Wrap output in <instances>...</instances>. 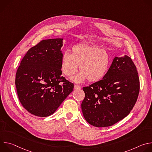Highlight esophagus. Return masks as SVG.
<instances>
[{
    "mask_svg": "<svg viewBox=\"0 0 152 152\" xmlns=\"http://www.w3.org/2000/svg\"><path fill=\"white\" fill-rule=\"evenodd\" d=\"M80 86L79 85H75L74 86V89L75 90H79V89H80Z\"/></svg>",
    "mask_w": 152,
    "mask_h": 152,
    "instance_id": "1",
    "label": "esophagus"
}]
</instances>
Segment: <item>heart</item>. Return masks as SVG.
Listing matches in <instances>:
<instances>
[{"label":"heart","instance_id":"heart-1","mask_svg":"<svg viewBox=\"0 0 152 152\" xmlns=\"http://www.w3.org/2000/svg\"><path fill=\"white\" fill-rule=\"evenodd\" d=\"M110 62V56L105 50L94 45L78 44L72 48V53H63L61 68L65 75L71 76L77 72L79 66L80 72L71 77L72 80L78 83L86 79L96 82L106 75Z\"/></svg>","mask_w":152,"mask_h":152}]
</instances>
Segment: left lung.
<instances>
[{"label": "left lung", "instance_id": "1", "mask_svg": "<svg viewBox=\"0 0 152 152\" xmlns=\"http://www.w3.org/2000/svg\"><path fill=\"white\" fill-rule=\"evenodd\" d=\"M83 117L98 127L112 126L132 110L140 91V79L131 58L115 56L103 79L83 88Z\"/></svg>", "mask_w": 152, "mask_h": 152}]
</instances>
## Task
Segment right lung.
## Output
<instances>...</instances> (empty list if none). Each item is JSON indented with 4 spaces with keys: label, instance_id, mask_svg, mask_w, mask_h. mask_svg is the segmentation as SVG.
<instances>
[{
    "label": "right lung",
    "instance_id": "add662e5",
    "mask_svg": "<svg viewBox=\"0 0 152 152\" xmlns=\"http://www.w3.org/2000/svg\"><path fill=\"white\" fill-rule=\"evenodd\" d=\"M62 41H41L28 51L17 69L15 86L19 100L35 116L53 114L73 90V83L61 76Z\"/></svg>",
    "mask_w": 152,
    "mask_h": 152
}]
</instances>
